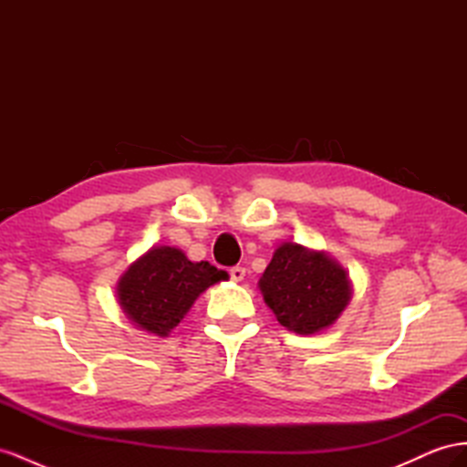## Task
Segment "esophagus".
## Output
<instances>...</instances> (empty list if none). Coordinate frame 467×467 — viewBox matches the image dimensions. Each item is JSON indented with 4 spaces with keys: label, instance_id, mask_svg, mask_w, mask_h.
<instances>
[{
    "label": "esophagus",
    "instance_id": "esophagus-1",
    "mask_svg": "<svg viewBox=\"0 0 467 467\" xmlns=\"http://www.w3.org/2000/svg\"><path fill=\"white\" fill-rule=\"evenodd\" d=\"M230 276L234 282H242L245 278V268L244 266H232L230 268Z\"/></svg>",
    "mask_w": 467,
    "mask_h": 467
}]
</instances>
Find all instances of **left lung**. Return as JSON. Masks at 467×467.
Returning a JSON list of instances; mask_svg holds the SVG:
<instances>
[{"label": "left lung", "instance_id": "1", "mask_svg": "<svg viewBox=\"0 0 467 467\" xmlns=\"http://www.w3.org/2000/svg\"><path fill=\"white\" fill-rule=\"evenodd\" d=\"M259 290L282 327L298 335L329 329L352 298V282L341 263L327 251L294 242L275 249Z\"/></svg>", "mask_w": 467, "mask_h": 467}]
</instances>
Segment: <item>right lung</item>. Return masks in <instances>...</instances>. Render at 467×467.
<instances>
[{"label": "right lung", "mask_w": 467, "mask_h": 467, "mask_svg": "<svg viewBox=\"0 0 467 467\" xmlns=\"http://www.w3.org/2000/svg\"><path fill=\"white\" fill-rule=\"evenodd\" d=\"M208 261H191L177 247L153 245L119 278L117 300L132 325L155 337H169L210 286L228 280Z\"/></svg>", "instance_id": "1"}]
</instances>
